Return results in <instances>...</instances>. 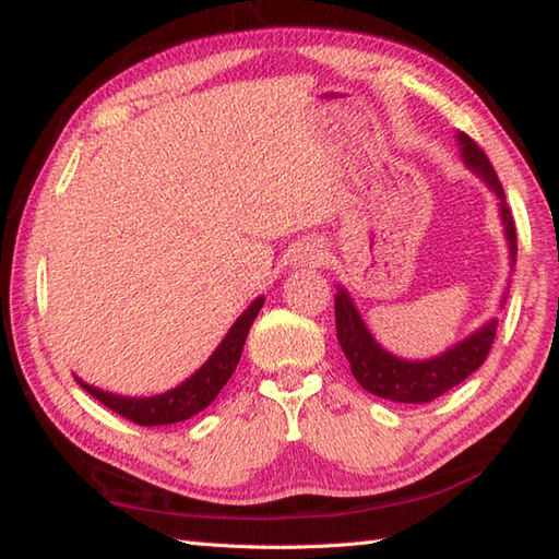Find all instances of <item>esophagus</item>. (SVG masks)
<instances>
[{"instance_id": "1", "label": "esophagus", "mask_w": 559, "mask_h": 559, "mask_svg": "<svg viewBox=\"0 0 559 559\" xmlns=\"http://www.w3.org/2000/svg\"><path fill=\"white\" fill-rule=\"evenodd\" d=\"M324 259V252L322 249H310L307 247V261H310V264H319V261Z\"/></svg>"}]
</instances>
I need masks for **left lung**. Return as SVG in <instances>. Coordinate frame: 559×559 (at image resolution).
Instances as JSON below:
<instances>
[{
  "label": "left lung",
  "instance_id": "8db88e82",
  "mask_svg": "<svg viewBox=\"0 0 559 559\" xmlns=\"http://www.w3.org/2000/svg\"><path fill=\"white\" fill-rule=\"evenodd\" d=\"M461 160L466 163V168L476 173L480 180L490 187V192L500 201V218L504 225L507 247H509V266L514 269L516 264V228L512 211L507 206L504 189L500 177H497L492 163L485 156L483 148L466 136L463 132L456 134ZM504 290L500 307L507 302ZM336 338L350 362V372L358 379V384L370 391V394L396 401V403H427L435 401L437 396L447 394L449 389L461 384L463 379L471 377L478 367L485 362L490 353V346L497 334V319L492 317L490 322H485L480 329L473 331L471 336L454 343L444 353L435 355L427 360H403L399 355L389 353L386 348L379 346L374 336L367 329L365 319L360 317L358 307H355L350 293L338 286L336 293Z\"/></svg>",
  "mask_w": 559,
  "mask_h": 559
}]
</instances>
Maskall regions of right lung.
I'll return each instance as SVG.
<instances>
[{
	"instance_id": "right-lung-1",
	"label": "right lung",
	"mask_w": 559,
	"mask_h": 559,
	"mask_svg": "<svg viewBox=\"0 0 559 559\" xmlns=\"http://www.w3.org/2000/svg\"><path fill=\"white\" fill-rule=\"evenodd\" d=\"M261 307H264V295L257 298L240 317L235 319V324L221 341V346L211 353V358L201 365L192 377L185 379L182 384H177L170 391H163V394L122 396V394H110V391L86 384L79 377L74 379L88 391L93 399H98L110 411L120 413L122 418L132 420L136 425L153 427V425L182 423L187 418H192V415H197L199 411H204L209 403L218 396V391L228 384L237 362H240L249 326H252Z\"/></svg>"
}]
</instances>
